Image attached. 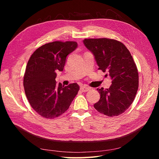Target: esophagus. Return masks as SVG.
<instances>
[{
    "label": "esophagus",
    "instance_id": "obj_1",
    "mask_svg": "<svg viewBox=\"0 0 159 159\" xmlns=\"http://www.w3.org/2000/svg\"><path fill=\"white\" fill-rule=\"evenodd\" d=\"M80 89L81 90V91H83V92H87V91H88L90 89V88L88 87V86L83 85L80 88Z\"/></svg>",
    "mask_w": 159,
    "mask_h": 159
}]
</instances>
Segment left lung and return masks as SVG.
Listing matches in <instances>:
<instances>
[{
    "mask_svg": "<svg viewBox=\"0 0 159 159\" xmlns=\"http://www.w3.org/2000/svg\"><path fill=\"white\" fill-rule=\"evenodd\" d=\"M83 42L94 56L99 70L112 80L109 89H97L100 99L94 108L109 117L122 114L132 104L139 88L138 71L131 53L123 43L113 39L90 38Z\"/></svg>",
    "mask_w": 159,
    "mask_h": 159,
    "instance_id": "left-lung-1",
    "label": "left lung"
}]
</instances>
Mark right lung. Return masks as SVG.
<instances>
[{
  "mask_svg": "<svg viewBox=\"0 0 159 159\" xmlns=\"http://www.w3.org/2000/svg\"><path fill=\"white\" fill-rule=\"evenodd\" d=\"M78 47L74 41H56L40 46L26 66L24 88L31 107L42 117L53 119L66 111L80 89L77 83L57 84L56 72L62 71L66 57Z\"/></svg>",
  "mask_w": 159,
  "mask_h": 159,
  "instance_id": "obj_1",
  "label": "right lung"
}]
</instances>
